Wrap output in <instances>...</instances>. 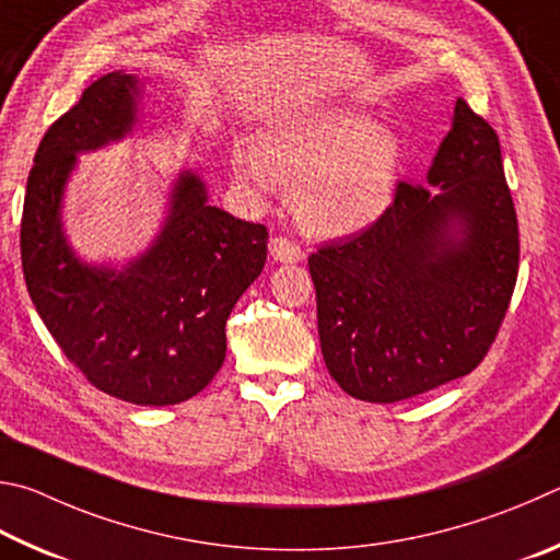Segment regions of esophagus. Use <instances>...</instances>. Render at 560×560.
Here are the masks:
<instances>
[{
    "label": "esophagus",
    "instance_id": "obj_1",
    "mask_svg": "<svg viewBox=\"0 0 560 560\" xmlns=\"http://www.w3.org/2000/svg\"><path fill=\"white\" fill-rule=\"evenodd\" d=\"M270 255L278 262H300L305 258V250H302L295 241L278 235V238L270 241Z\"/></svg>",
    "mask_w": 560,
    "mask_h": 560
}]
</instances>
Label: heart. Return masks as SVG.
<instances>
[{
    "mask_svg": "<svg viewBox=\"0 0 560 560\" xmlns=\"http://www.w3.org/2000/svg\"><path fill=\"white\" fill-rule=\"evenodd\" d=\"M400 137L364 113L325 110L268 127L233 152V172L253 191L292 184V209L317 235L369 229L394 201Z\"/></svg>",
    "mask_w": 560,
    "mask_h": 560,
    "instance_id": "b5f03b06",
    "label": "heart"
}]
</instances>
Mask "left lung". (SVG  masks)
Returning <instances> with one entry per match:
<instances>
[{"label": "left lung", "instance_id": "obj_1", "mask_svg": "<svg viewBox=\"0 0 560 560\" xmlns=\"http://www.w3.org/2000/svg\"><path fill=\"white\" fill-rule=\"evenodd\" d=\"M425 179L400 182L376 223L310 255L322 357L369 404L477 369L516 285L518 223L499 137L463 97Z\"/></svg>", "mask_w": 560, "mask_h": 560}]
</instances>
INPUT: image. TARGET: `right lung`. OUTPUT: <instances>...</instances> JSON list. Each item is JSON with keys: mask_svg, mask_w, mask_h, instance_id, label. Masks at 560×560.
I'll use <instances>...</instances> for the list:
<instances>
[{"mask_svg": "<svg viewBox=\"0 0 560 560\" xmlns=\"http://www.w3.org/2000/svg\"><path fill=\"white\" fill-rule=\"evenodd\" d=\"M140 101V78L115 71L48 127L26 182L22 268L38 317L95 388L174 406L219 374L225 319L262 270L268 229L211 206L201 176L184 170L142 255L122 268L78 258L63 231L66 184L78 154L132 132Z\"/></svg>", "mask_w": 560, "mask_h": 560, "instance_id": "obj_1", "label": "right lung"}]
</instances>
